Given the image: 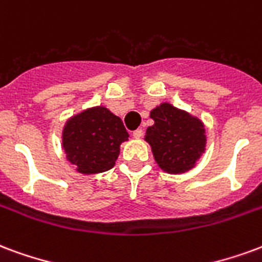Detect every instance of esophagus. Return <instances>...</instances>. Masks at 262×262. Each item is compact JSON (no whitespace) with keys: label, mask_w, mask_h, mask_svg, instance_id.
Instances as JSON below:
<instances>
[{"label":"esophagus","mask_w":262,"mask_h":262,"mask_svg":"<svg viewBox=\"0 0 262 262\" xmlns=\"http://www.w3.org/2000/svg\"><path fill=\"white\" fill-rule=\"evenodd\" d=\"M142 135H144V131H142V129H141V128L135 129V131H134V133H133V137H134V138H137V139L141 138Z\"/></svg>","instance_id":"1"}]
</instances>
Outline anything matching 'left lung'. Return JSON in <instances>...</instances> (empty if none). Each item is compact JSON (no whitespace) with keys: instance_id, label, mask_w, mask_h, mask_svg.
I'll return each instance as SVG.
<instances>
[{"instance_id":"obj_1","label":"left lung","mask_w":262,"mask_h":262,"mask_svg":"<svg viewBox=\"0 0 262 262\" xmlns=\"http://www.w3.org/2000/svg\"><path fill=\"white\" fill-rule=\"evenodd\" d=\"M155 124L146 129L155 160L169 173L190 170L205 148V129L198 118L163 103L150 112Z\"/></svg>"}]
</instances>
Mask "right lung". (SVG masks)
<instances>
[{
    "label": "right lung",
    "instance_id": "1",
    "mask_svg": "<svg viewBox=\"0 0 262 262\" xmlns=\"http://www.w3.org/2000/svg\"><path fill=\"white\" fill-rule=\"evenodd\" d=\"M127 138L128 133L121 118L107 108L95 107L67 123L62 145L76 170L95 174L112 169L120 152V144Z\"/></svg>",
    "mask_w": 262,
    "mask_h": 262
}]
</instances>
